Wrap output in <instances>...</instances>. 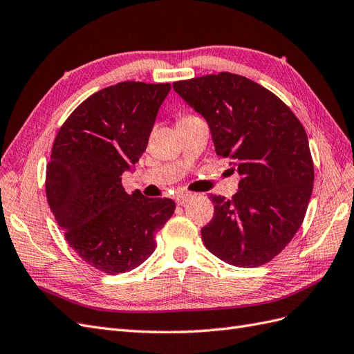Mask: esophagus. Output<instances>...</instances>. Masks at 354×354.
Segmentation results:
<instances>
[{"label": "esophagus", "instance_id": "obj_1", "mask_svg": "<svg viewBox=\"0 0 354 354\" xmlns=\"http://www.w3.org/2000/svg\"><path fill=\"white\" fill-rule=\"evenodd\" d=\"M190 198H192V194H187V192H185V194H178V195L174 196V199H176V202L178 203V205L187 202Z\"/></svg>", "mask_w": 354, "mask_h": 354}]
</instances>
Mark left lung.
<instances>
[{"label":"left lung","mask_w":354,"mask_h":354,"mask_svg":"<svg viewBox=\"0 0 354 354\" xmlns=\"http://www.w3.org/2000/svg\"><path fill=\"white\" fill-rule=\"evenodd\" d=\"M209 127L216 153L232 160L239 190L209 195L214 217L203 245L224 263L259 267L291 242L313 190V160L304 128L273 93L229 72L173 84Z\"/></svg>","instance_id":"left-lung-1"}]
</instances>
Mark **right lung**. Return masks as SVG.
<instances>
[{
    "label": "right lung",
    "mask_w": 354,
    "mask_h": 354,
    "mask_svg": "<svg viewBox=\"0 0 354 354\" xmlns=\"http://www.w3.org/2000/svg\"><path fill=\"white\" fill-rule=\"evenodd\" d=\"M169 84L120 82L94 93L59 130L47 165L50 208L81 259L109 274L130 272L156 248L155 233L173 216L168 198L128 195L134 171Z\"/></svg>",
    "instance_id": "right-lung-1"
}]
</instances>
